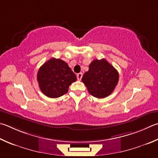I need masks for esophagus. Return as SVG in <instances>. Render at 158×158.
<instances>
[{
	"mask_svg": "<svg viewBox=\"0 0 158 158\" xmlns=\"http://www.w3.org/2000/svg\"><path fill=\"white\" fill-rule=\"evenodd\" d=\"M82 76H83V74L81 73H79L77 74V79L78 80H81V78H82Z\"/></svg>",
	"mask_w": 158,
	"mask_h": 158,
	"instance_id": "esophagus-1",
	"label": "esophagus"
}]
</instances>
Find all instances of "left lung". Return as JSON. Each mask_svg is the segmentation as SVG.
Instances as JSON below:
<instances>
[{"label":"left lung","mask_w":158,"mask_h":158,"mask_svg":"<svg viewBox=\"0 0 158 158\" xmlns=\"http://www.w3.org/2000/svg\"><path fill=\"white\" fill-rule=\"evenodd\" d=\"M81 81L91 95L97 98H105L115 88L119 81V73L105 59H94Z\"/></svg>","instance_id":"8db88e82"}]
</instances>
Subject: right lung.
Masks as SVG:
<instances>
[{
    "mask_svg": "<svg viewBox=\"0 0 158 158\" xmlns=\"http://www.w3.org/2000/svg\"><path fill=\"white\" fill-rule=\"evenodd\" d=\"M77 77L67 63L61 59L52 58L39 68L37 81L45 95L57 98L68 93L72 83Z\"/></svg>",
    "mask_w": 158,
    "mask_h": 158,
    "instance_id": "obj_1",
    "label": "right lung"
}]
</instances>
